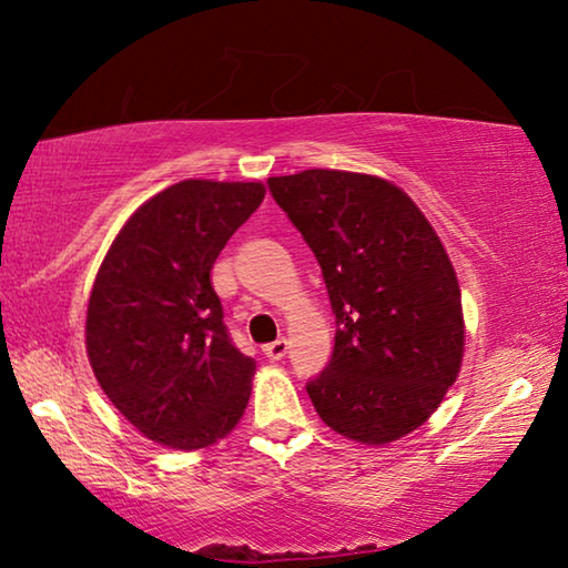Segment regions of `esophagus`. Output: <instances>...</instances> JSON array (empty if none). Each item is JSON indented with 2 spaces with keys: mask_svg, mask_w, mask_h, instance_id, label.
<instances>
[{
  "mask_svg": "<svg viewBox=\"0 0 568 568\" xmlns=\"http://www.w3.org/2000/svg\"><path fill=\"white\" fill-rule=\"evenodd\" d=\"M285 353H287V341L285 338H277L275 343L263 345V355L267 361H283Z\"/></svg>",
  "mask_w": 568,
  "mask_h": 568,
  "instance_id": "34e87169",
  "label": "esophagus"
}]
</instances>
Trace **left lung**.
<instances>
[{
	"label": "left lung",
	"mask_w": 568,
	"mask_h": 568,
	"mask_svg": "<svg viewBox=\"0 0 568 568\" xmlns=\"http://www.w3.org/2000/svg\"><path fill=\"white\" fill-rule=\"evenodd\" d=\"M315 253L335 313L333 358L307 383L335 434L393 444L434 416L464 363L454 263L420 207L390 180L303 170L267 180Z\"/></svg>",
	"instance_id": "1"
}]
</instances>
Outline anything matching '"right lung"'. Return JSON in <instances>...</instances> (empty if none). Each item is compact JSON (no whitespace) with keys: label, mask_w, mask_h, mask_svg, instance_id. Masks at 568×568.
I'll use <instances>...</instances> for the list:
<instances>
[{"label":"right lung","mask_w":568,"mask_h":568,"mask_svg":"<svg viewBox=\"0 0 568 568\" xmlns=\"http://www.w3.org/2000/svg\"><path fill=\"white\" fill-rule=\"evenodd\" d=\"M263 197V182L170 185L128 217L94 277L84 321L94 378L160 446H213L247 408L255 361L230 341L210 271Z\"/></svg>","instance_id":"obj_1"}]
</instances>
